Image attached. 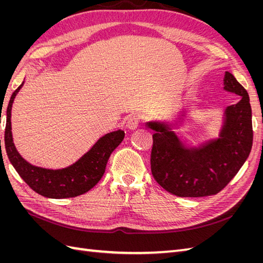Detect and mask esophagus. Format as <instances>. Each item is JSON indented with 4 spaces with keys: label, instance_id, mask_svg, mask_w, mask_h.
Here are the masks:
<instances>
[{
    "label": "esophagus",
    "instance_id": "34e87169",
    "mask_svg": "<svg viewBox=\"0 0 263 263\" xmlns=\"http://www.w3.org/2000/svg\"><path fill=\"white\" fill-rule=\"evenodd\" d=\"M126 126H127V128H129L132 130L136 129L137 127L139 126V118L137 116H135V115L130 116L128 119H127Z\"/></svg>",
    "mask_w": 263,
    "mask_h": 263
}]
</instances>
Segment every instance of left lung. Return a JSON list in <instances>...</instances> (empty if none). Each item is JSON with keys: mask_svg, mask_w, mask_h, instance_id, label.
Masks as SVG:
<instances>
[{"mask_svg": "<svg viewBox=\"0 0 263 263\" xmlns=\"http://www.w3.org/2000/svg\"><path fill=\"white\" fill-rule=\"evenodd\" d=\"M224 89L240 97L225 110L219 138L200 148H185L164 123L149 122L154 130L150 164L155 180L168 192L180 197L215 195L224 189L248 158L253 140L248 92L225 72Z\"/></svg>", "mask_w": 263, "mask_h": 263, "instance_id": "8db88e82", "label": "left lung"}]
</instances>
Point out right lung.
<instances>
[{"instance_id":"add662e5","label":"right lung","mask_w":263,"mask_h":263,"mask_svg":"<svg viewBox=\"0 0 263 263\" xmlns=\"http://www.w3.org/2000/svg\"><path fill=\"white\" fill-rule=\"evenodd\" d=\"M24 82L15 90L6 110L5 150L11 163L36 193L50 198L74 197L90 191L103 177L110 154L121 144L125 136L124 130L108 133L100 138L87 153L72 165L60 170H49L31 165L24 160L14 146L11 132L12 104Z\"/></svg>"}]
</instances>
